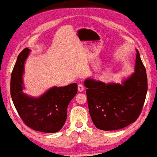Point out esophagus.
Masks as SVG:
<instances>
[{
	"label": "esophagus",
	"mask_w": 157,
	"mask_h": 157,
	"mask_svg": "<svg viewBox=\"0 0 157 157\" xmlns=\"http://www.w3.org/2000/svg\"><path fill=\"white\" fill-rule=\"evenodd\" d=\"M78 90L79 92H83V91L84 90V86L82 85V84H78Z\"/></svg>",
	"instance_id": "esophagus-1"
}]
</instances>
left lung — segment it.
<instances>
[{
	"mask_svg": "<svg viewBox=\"0 0 157 157\" xmlns=\"http://www.w3.org/2000/svg\"><path fill=\"white\" fill-rule=\"evenodd\" d=\"M136 52L134 73L121 84H106L93 78L84 81L89 113L98 129H121L136 121L140 114L147 92V77L137 49Z\"/></svg>",
	"mask_w": 157,
	"mask_h": 157,
	"instance_id": "8db88e82",
	"label": "left lung"
}]
</instances>
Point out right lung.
Returning <instances> with one entry per match:
<instances>
[{
	"mask_svg": "<svg viewBox=\"0 0 157 157\" xmlns=\"http://www.w3.org/2000/svg\"><path fill=\"white\" fill-rule=\"evenodd\" d=\"M30 50L25 48L18 55L10 80V95L17 111L26 126L35 131L52 133L60 131L67 117V107L76 95V83L64 87L54 86L40 97L23 93L25 63Z\"/></svg>",
	"mask_w": 157,
	"mask_h": 157,
	"instance_id": "1",
	"label": "right lung"
}]
</instances>
